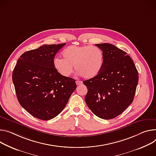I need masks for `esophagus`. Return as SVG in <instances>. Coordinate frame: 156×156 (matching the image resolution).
I'll list each match as a JSON object with an SVG mask.
<instances>
[{
    "label": "esophagus",
    "instance_id": "esophagus-1",
    "mask_svg": "<svg viewBox=\"0 0 156 156\" xmlns=\"http://www.w3.org/2000/svg\"><path fill=\"white\" fill-rule=\"evenodd\" d=\"M83 83H82V81H76V85H80V84H81Z\"/></svg>",
    "mask_w": 156,
    "mask_h": 156
}]
</instances>
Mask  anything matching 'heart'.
<instances>
[{
  "instance_id": "1",
  "label": "heart",
  "mask_w": 156,
  "mask_h": 156,
  "mask_svg": "<svg viewBox=\"0 0 156 156\" xmlns=\"http://www.w3.org/2000/svg\"><path fill=\"white\" fill-rule=\"evenodd\" d=\"M63 59L55 58L53 64L57 72L63 76H69L73 66L80 75L91 79L96 76L103 66V51L97 47L90 45H71L62 51Z\"/></svg>"
}]
</instances>
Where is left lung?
Masks as SVG:
<instances>
[{
  "instance_id": "left-lung-1",
  "label": "left lung",
  "mask_w": 156,
  "mask_h": 156,
  "mask_svg": "<svg viewBox=\"0 0 156 156\" xmlns=\"http://www.w3.org/2000/svg\"><path fill=\"white\" fill-rule=\"evenodd\" d=\"M103 52L99 74L83 81L88 89L85 102L98 117L111 119L119 116L133 101L139 76L126 52L109 44H96Z\"/></svg>"
}]
</instances>
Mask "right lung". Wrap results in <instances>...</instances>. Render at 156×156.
<instances>
[{
  "instance_id": "add662e5",
  "label": "right lung",
  "mask_w": 156,
  "mask_h": 156,
  "mask_svg": "<svg viewBox=\"0 0 156 156\" xmlns=\"http://www.w3.org/2000/svg\"><path fill=\"white\" fill-rule=\"evenodd\" d=\"M65 44L44 45L23 53L13 69L12 81L20 105L33 116L50 120L58 116L75 90V80L53 66L55 55Z\"/></svg>"
}]
</instances>
